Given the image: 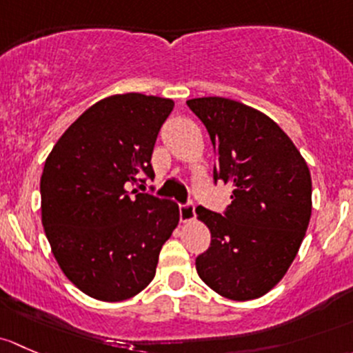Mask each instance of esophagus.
<instances>
[{"instance_id":"esophagus-1","label":"esophagus","mask_w":353,"mask_h":353,"mask_svg":"<svg viewBox=\"0 0 353 353\" xmlns=\"http://www.w3.org/2000/svg\"><path fill=\"white\" fill-rule=\"evenodd\" d=\"M178 210H180L181 223H190V221L195 219V203L192 201L180 203V205H178Z\"/></svg>"}]
</instances>
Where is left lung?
I'll return each instance as SVG.
<instances>
[{
  "instance_id": "8db88e82",
  "label": "left lung",
  "mask_w": 353,
  "mask_h": 353,
  "mask_svg": "<svg viewBox=\"0 0 353 353\" xmlns=\"http://www.w3.org/2000/svg\"><path fill=\"white\" fill-rule=\"evenodd\" d=\"M216 152L214 183L232 185L223 214L199 205L210 246L195 260L199 277L232 301L279 284L297 255L311 217V175L289 136L255 108L223 97L187 101Z\"/></svg>"
}]
</instances>
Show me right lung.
I'll use <instances>...</instances> for the list:
<instances>
[{
	"label": "right lung",
	"instance_id": "right-lung-1",
	"mask_svg": "<svg viewBox=\"0 0 353 353\" xmlns=\"http://www.w3.org/2000/svg\"><path fill=\"white\" fill-rule=\"evenodd\" d=\"M173 105L143 93L103 98L46 159L43 230L61 270L90 297L117 303L139 294L176 228L175 202L136 188L154 176L152 150Z\"/></svg>",
	"mask_w": 353,
	"mask_h": 353
}]
</instances>
